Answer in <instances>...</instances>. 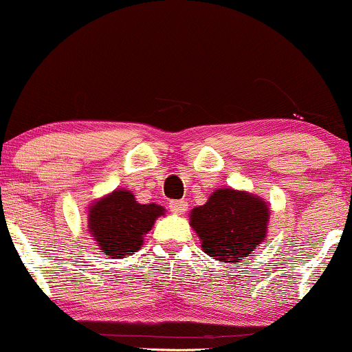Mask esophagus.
<instances>
[{"mask_svg":"<svg viewBox=\"0 0 352 352\" xmlns=\"http://www.w3.org/2000/svg\"><path fill=\"white\" fill-rule=\"evenodd\" d=\"M168 208H170V212L177 213V215H182V213H185V210L188 208V201L187 200L170 201V204H168Z\"/></svg>","mask_w":352,"mask_h":352,"instance_id":"1","label":"esophagus"}]
</instances>
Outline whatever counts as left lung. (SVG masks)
I'll list each match as a JSON object with an SVG mask.
<instances>
[{"instance_id": "8db88e82", "label": "left lung", "mask_w": 352, "mask_h": 352, "mask_svg": "<svg viewBox=\"0 0 352 352\" xmlns=\"http://www.w3.org/2000/svg\"><path fill=\"white\" fill-rule=\"evenodd\" d=\"M270 207L243 190L220 188L208 201L190 212V225L208 256L227 263H241L253 256L266 238Z\"/></svg>"}]
</instances>
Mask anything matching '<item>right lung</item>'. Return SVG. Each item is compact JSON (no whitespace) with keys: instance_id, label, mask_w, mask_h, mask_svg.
Returning a JSON list of instances; mask_svg holds the SVG:
<instances>
[{"instance_id":"add662e5","label":"right lung","mask_w":352,"mask_h":352,"mask_svg":"<svg viewBox=\"0 0 352 352\" xmlns=\"http://www.w3.org/2000/svg\"><path fill=\"white\" fill-rule=\"evenodd\" d=\"M157 204H139L129 190H114L89 208V232L111 258H127L144 243L153 221L164 215Z\"/></svg>"}]
</instances>
